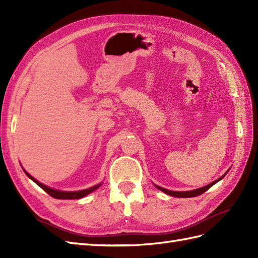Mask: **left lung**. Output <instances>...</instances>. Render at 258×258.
<instances>
[{"label":"left lung","mask_w":258,"mask_h":258,"mask_svg":"<svg viewBox=\"0 0 258 258\" xmlns=\"http://www.w3.org/2000/svg\"><path fill=\"white\" fill-rule=\"evenodd\" d=\"M226 173H227V172H226ZM226 173L224 174L222 177H220V178L216 179V180H214L213 183L204 186V187H201V188H197V189H193V190H187V191H175V190H169V189H166V188L160 187V186H156V187H157L158 189L163 190L165 194H168V195L174 196V197H195V196H199V195H201V194H203V193H205V191H206L207 189H210L214 184L217 183L218 180H221L224 176H225Z\"/></svg>","instance_id":"left-lung-1"}]
</instances>
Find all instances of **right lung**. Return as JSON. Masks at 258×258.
<instances>
[{"label": "right lung", "mask_w": 258, "mask_h": 258, "mask_svg": "<svg viewBox=\"0 0 258 258\" xmlns=\"http://www.w3.org/2000/svg\"><path fill=\"white\" fill-rule=\"evenodd\" d=\"M24 172H25V174L27 175V176H29L33 180V182H35L38 186H40L42 189H44L48 195H51L52 197H54V199H57V200H79V199H82V197L86 196L87 194L92 193L93 190H95L96 188H98L101 186V184H97L95 186H93V187L86 188V189H83V190H76V191H64V190L53 189L51 187H48V186L40 183L34 177H32L31 175L27 173L26 171H24Z\"/></svg>", "instance_id": "obj_1"}]
</instances>
